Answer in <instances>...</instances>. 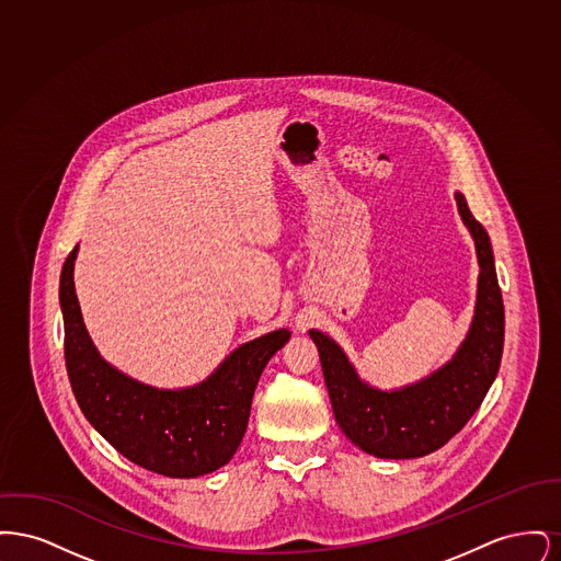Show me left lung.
I'll return each mask as SVG.
<instances>
[{"mask_svg":"<svg viewBox=\"0 0 561 561\" xmlns=\"http://www.w3.org/2000/svg\"><path fill=\"white\" fill-rule=\"evenodd\" d=\"M458 213L469 227L478 261V307L467 341L453 362L427 380L393 393L364 385L341 347L311 330L339 427L364 453L378 458H419L439 450L469 423L494 382L505 343V305L485 229L456 193Z\"/></svg>","mask_w":561,"mask_h":561,"instance_id":"left-lung-1","label":"left lung"}]
</instances>
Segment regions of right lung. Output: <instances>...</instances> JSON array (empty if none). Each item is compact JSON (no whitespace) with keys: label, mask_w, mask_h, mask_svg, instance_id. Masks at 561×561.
<instances>
[{"label":"right lung","mask_w":561,"mask_h":561,"mask_svg":"<svg viewBox=\"0 0 561 561\" xmlns=\"http://www.w3.org/2000/svg\"><path fill=\"white\" fill-rule=\"evenodd\" d=\"M69 252L60 273L65 364L83 416L128 460L165 478H197L227 465L248 427L252 396L275 351V330L233 351L202 385L160 391L117 373L99 355L81 320Z\"/></svg>","instance_id":"obj_1"}]
</instances>
